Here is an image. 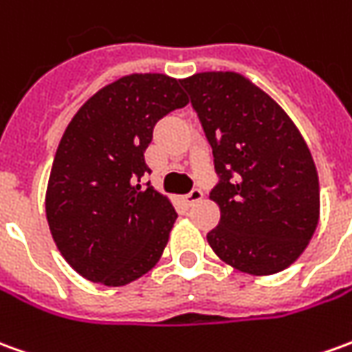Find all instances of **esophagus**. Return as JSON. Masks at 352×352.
<instances>
[{"instance_id": "obj_1", "label": "esophagus", "mask_w": 352, "mask_h": 352, "mask_svg": "<svg viewBox=\"0 0 352 352\" xmlns=\"http://www.w3.org/2000/svg\"><path fill=\"white\" fill-rule=\"evenodd\" d=\"M201 196H204V192H201L200 188H192L190 192H188V194H186V196H184V201H186L188 206H194L196 201H200V200H201Z\"/></svg>"}]
</instances>
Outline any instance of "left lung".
<instances>
[{
    "mask_svg": "<svg viewBox=\"0 0 352 352\" xmlns=\"http://www.w3.org/2000/svg\"><path fill=\"white\" fill-rule=\"evenodd\" d=\"M213 148L221 261L269 276L299 259L320 219V184L303 135L276 100L238 72L181 80Z\"/></svg>",
    "mask_w": 352,
    "mask_h": 352,
    "instance_id": "1",
    "label": "left lung"
}]
</instances>
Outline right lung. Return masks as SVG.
Instances as JSON below:
<instances>
[{
    "instance_id": "add662e5",
    "label": "right lung",
    "mask_w": 352,
    "mask_h": 352,
    "mask_svg": "<svg viewBox=\"0 0 352 352\" xmlns=\"http://www.w3.org/2000/svg\"><path fill=\"white\" fill-rule=\"evenodd\" d=\"M188 104L166 74H129L85 100L58 142L45 192L49 230L83 278L125 286L154 269L177 211L139 181L158 120Z\"/></svg>"
}]
</instances>
